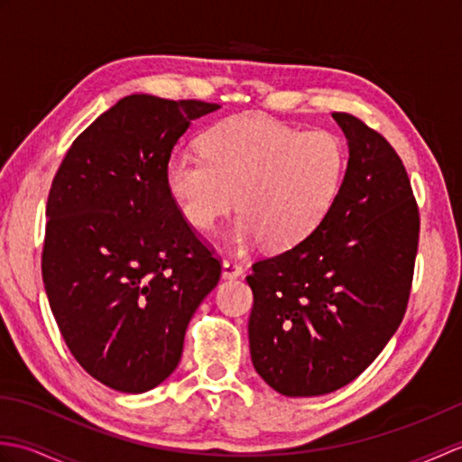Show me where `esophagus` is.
Returning a JSON list of instances; mask_svg holds the SVG:
<instances>
[{
    "instance_id": "34e87169",
    "label": "esophagus",
    "mask_w": 462,
    "mask_h": 462,
    "mask_svg": "<svg viewBox=\"0 0 462 462\" xmlns=\"http://www.w3.org/2000/svg\"><path fill=\"white\" fill-rule=\"evenodd\" d=\"M242 276V266L238 262L224 260L222 262V278L224 280H236Z\"/></svg>"
}]
</instances>
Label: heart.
<instances>
[{
    "mask_svg": "<svg viewBox=\"0 0 462 462\" xmlns=\"http://www.w3.org/2000/svg\"><path fill=\"white\" fill-rule=\"evenodd\" d=\"M200 154L166 161V189L184 220L212 230L234 204L230 240L286 250L306 240L336 204L347 151L329 131H300L263 116H236L202 136Z\"/></svg>",
    "mask_w": 462,
    "mask_h": 462,
    "instance_id": "obj_1",
    "label": "heart"
}]
</instances>
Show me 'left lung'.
Instances as JSON below:
<instances>
[{
  "label": "left lung",
  "instance_id": "1",
  "mask_svg": "<svg viewBox=\"0 0 462 462\" xmlns=\"http://www.w3.org/2000/svg\"><path fill=\"white\" fill-rule=\"evenodd\" d=\"M331 116L349 149L336 204L246 278L254 369L286 397L326 395L361 375L397 331L413 282L419 210L405 166L357 116Z\"/></svg>",
  "mask_w": 462,
  "mask_h": 462
}]
</instances>
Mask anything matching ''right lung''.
Instances as JSON below:
<instances>
[{"label":"right lung","instance_id":"add662e5","mask_svg":"<svg viewBox=\"0 0 462 462\" xmlns=\"http://www.w3.org/2000/svg\"><path fill=\"white\" fill-rule=\"evenodd\" d=\"M216 103L129 95L77 136L47 199L43 283L59 331L103 385L144 393L171 375L220 262L166 189L174 144Z\"/></svg>","mask_w":462,"mask_h":462}]
</instances>
